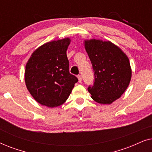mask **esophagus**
Returning a JSON list of instances; mask_svg holds the SVG:
<instances>
[{
  "mask_svg": "<svg viewBox=\"0 0 152 152\" xmlns=\"http://www.w3.org/2000/svg\"><path fill=\"white\" fill-rule=\"evenodd\" d=\"M77 78H78V80H79V82L81 83L82 82V77L81 75H79L77 76Z\"/></svg>",
  "mask_w": 152,
  "mask_h": 152,
  "instance_id": "1",
  "label": "esophagus"
}]
</instances>
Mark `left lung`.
Listing matches in <instances>:
<instances>
[{
	"label": "left lung",
	"mask_w": 152,
	"mask_h": 152,
	"mask_svg": "<svg viewBox=\"0 0 152 152\" xmlns=\"http://www.w3.org/2000/svg\"><path fill=\"white\" fill-rule=\"evenodd\" d=\"M91 60L95 81L89 86L91 97L99 104H111L120 98L132 78L129 60L117 45L110 41L91 39L84 41Z\"/></svg>",
	"instance_id": "1"
}]
</instances>
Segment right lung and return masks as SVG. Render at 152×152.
<instances>
[{
	"label": "right lung",
	"mask_w": 152,
	"mask_h": 152,
	"mask_svg": "<svg viewBox=\"0 0 152 152\" xmlns=\"http://www.w3.org/2000/svg\"><path fill=\"white\" fill-rule=\"evenodd\" d=\"M70 39L45 43L29 59L25 70L27 88L37 102L56 107L67 100L78 79L69 72L66 50Z\"/></svg>",
	"instance_id": "1"
}]
</instances>
